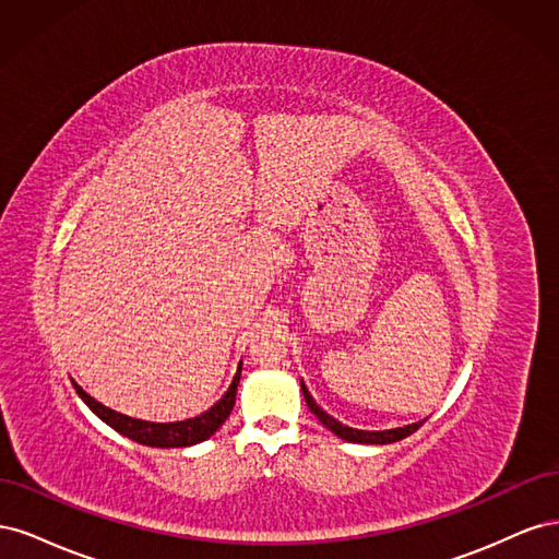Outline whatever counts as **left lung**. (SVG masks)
Segmentation results:
<instances>
[{
    "label": "left lung",
    "mask_w": 559,
    "mask_h": 559,
    "mask_svg": "<svg viewBox=\"0 0 559 559\" xmlns=\"http://www.w3.org/2000/svg\"><path fill=\"white\" fill-rule=\"evenodd\" d=\"M300 389H302V396H306V403L308 408L317 415V419L324 425L329 431H333L337 438H343V441L347 443H366V445H386V443H396V441H403L405 436L415 433L421 425H425L427 419L421 421H413V425H405V427H396V429H384V431H366V429H352L347 425H343V421H337L333 415H329L321 405H317V401L312 399V394L308 392L306 382L300 380Z\"/></svg>",
    "instance_id": "obj_1"
}]
</instances>
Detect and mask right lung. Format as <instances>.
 Listing matches in <instances>:
<instances>
[{"instance_id": "right-lung-1", "label": "right lung", "mask_w": 559, "mask_h": 559, "mask_svg": "<svg viewBox=\"0 0 559 559\" xmlns=\"http://www.w3.org/2000/svg\"><path fill=\"white\" fill-rule=\"evenodd\" d=\"M240 370H242V364L238 366V373H235L228 392L218 399L210 411H205L198 417L183 419V421H167V425L165 421H146V419H134L123 413H116V411L107 408V405L95 401L91 394L83 392V386H79L74 380H72V384L76 389V394L81 396V401L86 403L88 408L105 421V425H109L121 436L130 438V441L140 443V445H148V448H189V445L207 441V438L214 436L216 429L228 419L233 405H235V394H238Z\"/></svg>"}]
</instances>
